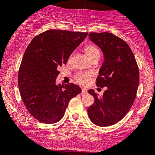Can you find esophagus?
Returning <instances> with one entry per match:
<instances>
[{
    "label": "esophagus",
    "mask_w": 155,
    "mask_h": 155,
    "mask_svg": "<svg viewBox=\"0 0 155 155\" xmlns=\"http://www.w3.org/2000/svg\"><path fill=\"white\" fill-rule=\"evenodd\" d=\"M85 93H87V91L85 89H82L81 90V96H83V95H84Z\"/></svg>",
    "instance_id": "obj_1"
}]
</instances>
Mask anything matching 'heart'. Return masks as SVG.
Masks as SVG:
<instances>
[{
  "label": "heart",
  "mask_w": 155,
  "mask_h": 155,
  "mask_svg": "<svg viewBox=\"0 0 155 155\" xmlns=\"http://www.w3.org/2000/svg\"><path fill=\"white\" fill-rule=\"evenodd\" d=\"M84 52L86 56L88 57L90 60L92 61L93 59H98L100 57V51L96 45L93 44H88L84 47ZM91 77V74L88 73H79L76 74L74 76L75 81L80 84H85L87 83Z\"/></svg>",
  "instance_id": "heart-1"
}]
</instances>
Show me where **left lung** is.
I'll use <instances>...</instances> for the list:
<instances>
[{"mask_svg": "<svg viewBox=\"0 0 155 155\" xmlns=\"http://www.w3.org/2000/svg\"><path fill=\"white\" fill-rule=\"evenodd\" d=\"M89 38L102 51L104 62L96 79V86L107 87L102 97L93 90L88 93L95 98L87 109L94 124L108 127L120 121L135 101L139 84V70L128 44L108 32L89 34Z\"/></svg>", "mask_w": 155, "mask_h": 155, "instance_id": "1", "label": "left lung"}]
</instances>
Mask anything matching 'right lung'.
Returning <instances> with one entry per match:
<instances>
[{
	"mask_svg": "<svg viewBox=\"0 0 155 155\" xmlns=\"http://www.w3.org/2000/svg\"><path fill=\"white\" fill-rule=\"evenodd\" d=\"M87 35V32L48 30L27 47L18 73V87L28 113L41 123L60 120L70 100L81 92L73 83L57 85L55 81L58 68L67 63Z\"/></svg>",
	"mask_w": 155,
	"mask_h": 155,
	"instance_id": "add662e5",
	"label": "right lung"
}]
</instances>
